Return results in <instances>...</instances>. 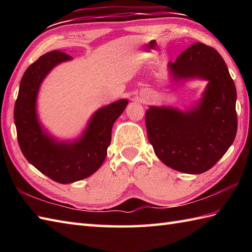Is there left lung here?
Instances as JSON below:
<instances>
[{
  "label": "left lung",
  "mask_w": 252,
  "mask_h": 252,
  "mask_svg": "<svg viewBox=\"0 0 252 252\" xmlns=\"http://www.w3.org/2000/svg\"><path fill=\"white\" fill-rule=\"evenodd\" d=\"M168 69L174 84L191 80L208 84L200 99L185 110L149 106L145 114L148 141L168 167L189 174L206 172L236 136V88L222 56L202 43H194L174 63L169 62Z\"/></svg>",
  "instance_id": "obj_1"
}]
</instances>
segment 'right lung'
Masks as SVG:
<instances>
[{"instance_id":"add662e5","label":"right lung","mask_w":252,"mask_h":252,"mask_svg":"<svg viewBox=\"0 0 252 252\" xmlns=\"http://www.w3.org/2000/svg\"><path fill=\"white\" fill-rule=\"evenodd\" d=\"M71 60L66 53L52 51L30 65L21 78L14 108L18 144L25 158L61 184L89 178L100 168L111 141L112 126L129 103L121 98L97 109L73 140H58L52 135L37 116V94L47 74L57 65Z\"/></svg>"}]
</instances>
